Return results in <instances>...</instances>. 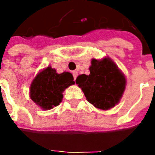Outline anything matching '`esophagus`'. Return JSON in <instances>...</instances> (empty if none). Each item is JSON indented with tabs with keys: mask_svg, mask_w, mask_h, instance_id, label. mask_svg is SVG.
<instances>
[{
	"mask_svg": "<svg viewBox=\"0 0 155 155\" xmlns=\"http://www.w3.org/2000/svg\"><path fill=\"white\" fill-rule=\"evenodd\" d=\"M78 71H74L73 72H72V75H73V78H74V79L76 80V78H77V77H78Z\"/></svg>",
	"mask_w": 155,
	"mask_h": 155,
	"instance_id": "34e87169",
	"label": "esophagus"
}]
</instances>
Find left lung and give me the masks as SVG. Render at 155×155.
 <instances>
[{"label":"left lung","instance_id":"obj_1","mask_svg":"<svg viewBox=\"0 0 155 155\" xmlns=\"http://www.w3.org/2000/svg\"><path fill=\"white\" fill-rule=\"evenodd\" d=\"M76 84L89 103L107 110L120 102L126 87V78L110 58L101 60L92 58L90 75H79Z\"/></svg>","mask_w":155,"mask_h":155}]
</instances>
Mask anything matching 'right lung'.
<instances>
[{
  "instance_id": "1",
  "label": "right lung",
  "mask_w": 155,
  "mask_h": 155,
  "mask_svg": "<svg viewBox=\"0 0 155 155\" xmlns=\"http://www.w3.org/2000/svg\"><path fill=\"white\" fill-rule=\"evenodd\" d=\"M73 79L68 71L58 74L55 69L48 66L34 78L30 86V97L41 109L51 110L62 102L63 92L74 84Z\"/></svg>"
}]
</instances>
